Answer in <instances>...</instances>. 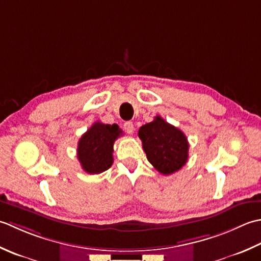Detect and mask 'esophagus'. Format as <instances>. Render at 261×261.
<instances>
[{
  "label": "esophagus",
  "instance_id": "esophagus-1",
  "mask_svg": "<svg viewBox=\"0 0 261 261\" xmlns=\"http://www.w3.org/2000/svg\"><path fill=\"white\" fill-rule=\"evenodd\" d=\"M124 129H125L127 134H133V132H134L135 127H134V125H133L132 121H126V123L124 124Z\"/></svg>",
  "mask_w": 261,
  "mask_h": 261
}]
</instances>
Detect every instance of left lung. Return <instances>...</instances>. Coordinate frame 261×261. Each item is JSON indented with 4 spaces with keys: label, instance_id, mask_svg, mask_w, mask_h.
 I'll list each match as a JSON object with an SVG mask.
<instances>
[{
    "label": "left lung",
    "instance_id": "1",
    "mask_svg": "<svg viewBox=\"0 0 261 261\" xmlns=\"http://www.w3.org/2000/svg\"><path fill=\"white\" fill-rule=\"evenodd\" d=\"M143 150L148 162L162 174H171L181 169L188 160L187 137L177 127L156 116L138 130Z\"/></svg>",
    "mask_w": 261,
    "mask_h": 261
}]
</instances>
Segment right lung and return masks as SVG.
Returning a JSON list of instances; mask_svg holds the SVG:
<instances>
[{"label": "right lung", "instance_id": "add662e5", "mask_svg": "<svg viewBox=\"0 0 261 261\" xmlns=\"http://www.w3.org/2000/svg\"><path fill=\"white\" fill-rule=\"evenodd\" d=\"M121 134L117 124L97 121L81 136L77 144V159L87 173L98 174L108 170L114 162V143Z\"/></svg>", "mask_w": 261, "mask_h": 261}]
</instances>
